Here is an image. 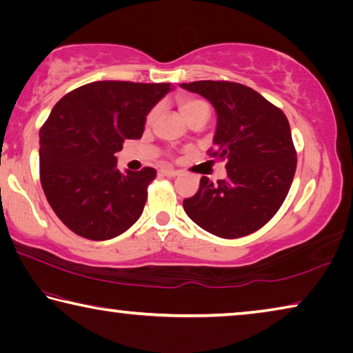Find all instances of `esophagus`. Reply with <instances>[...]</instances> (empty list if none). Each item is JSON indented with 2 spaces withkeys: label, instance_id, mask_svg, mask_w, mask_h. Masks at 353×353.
I'll use <instances>...</instances> for the list:
<instances>
[{
  "label": "esophagus",
  "instance_id": "34e87169",
  "mask_svg": "<svg viewBox=\"0 0 353 353\" xmlns=\"http://www.w3.org/2000/svg\"><path fill=\"white\" fill-rule=\"evenodd\" d=\"M159 174L165 176V177H176V176H179V171L170 170V168H162V170H159Z\"/></svg>",
  "mask_w": 353,
  "mask_h": 353
}]
</instances>
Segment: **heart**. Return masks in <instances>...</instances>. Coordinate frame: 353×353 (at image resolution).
<instances>
[{"instance_id":"heart-1","label":"heart","mask_w":353,"mask_h":353,"mask_svg":"<svg viewBox=\"0 0 353 353\" xmlns=\"http://www.w3.org/2000/svg\"><path fill=\"white\" fill-rule=\"evenodd\" d=\"M179 110H181L182 117L187 119V121H191V119L196 117H207L210 113V107L205 103L204 99L201 98H193V97H182L179 98ZM155 113H157V109H152L151 112L148 113L146 121L151 123Z\"/></svg>"}]
</instances>
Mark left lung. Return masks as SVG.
<instances>
[{
  "mask_svg": "<svg viewBox=\"0 0 353 353\" xmlns=\"http://www.w3.org/2000/svg\"><path fill=\"white\" fill-rule=\"evenodd\" d=\"M216 110L212 157L225 160L227 177L216 185L201 177L199 190L183 201L191 221L219 238H240L265 225L288 194L296 149L285 113L243 83H181Z\"/></svg>",
  "mask_w": 353,
  "mask_h": 353,
  "instance_id": "obj_1",
  "label": "left lung"
}]
</instances>
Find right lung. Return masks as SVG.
<instances>
[{
	"instance_id": "1",
	"label": "right lung",
	"mask_w": 353,
	"mask_h": 353,
	"mask_svg": "<svg viewBox=\"0 0 353 353\" xmlns=\"http://www.w3.org/2000/svg\"><path fill=\"white\" fill-rule=\"evenodd\" d=\"M170 83L98 81L52 107L40 129V182L59 219L76 235L104 241L140 218L154 168L121 172L115 154L141 139L148 113Z\"/></svg>"
}]
</instances>
